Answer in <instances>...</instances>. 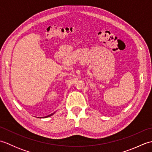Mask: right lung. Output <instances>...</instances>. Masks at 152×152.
Instances as JSON below:
<instances>
[{
  "mask_svg": "<svg viewBox=\"0 0 152 152\" xmlns=\"http://www.w3.org/2000/svg\"><path fill=\"white\" fill-rule=\"evenodd\" d=\"M55 113H56V112H53V114H51L50 115H47V116H45V117H43V118H48V117H50V116H51L52 115H53V114H55Z\"/></svg>",
  "mask_w": 152,
  "mask_h": 152,
  "instance_id": "add662e5",
  "label": "right lung"
}]
</instances>
